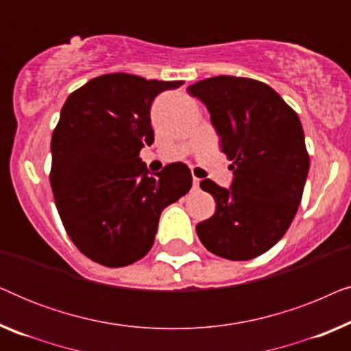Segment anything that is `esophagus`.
I'll return each instance as SVG.
<instances>
[{
	"mask_svg": "<svg viewBox=\"0 0 351 351\" xmlns=\"http://www.w3.org/2000/svg\"><path fill=\"white\" fill-rule=\"evenodd\" d=\"M199 182L198 177H193V190H199Z\"/></svg>",
	"mask_w": 351,
	"mask_h": 351,
	"instance_id": "esophagus-1",
	"label": "esophagus"
}]
</instances>
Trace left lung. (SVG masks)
<instances>
[{
	"label": "left lung",
	"mask_w": 351,
	"mask_h": 351,
	"mask_svg": "<svg viewBox=\"0 0 351 351\" xmlns=\"http://www.w3.org/2000/svg\"><path fill=\"white\" fill-rule=\"evenodd\" d=\"M189 93L208 107L234 176L232 189L201 182L217 208L196 233L215 256L249 261L285 237L299 209L310 167L300 119L257 80L220 75Z\"/></svg>",
	"instance_id": "1"
}]
</instances>
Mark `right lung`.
Masks as SVG:
<instances>
[{"label": "right lung", "mask_w": 351, "mask_h": 351, "mask_svg": "<svg viewBox=\"0 0 351 351\" xmlns=\"http://www.w3.org/2000/svg\"><path fill=\"white\" fill-rule=\"evenodd\" d=\"M184 81L108 73L69 95L52 132L49 182L75 246L105 267H126L150 251L166 206L189 193L184 162L148 176L138 158L152 145L150 107Z\"/></svg>", "instance_id": "obj_1"}]
</instances>
